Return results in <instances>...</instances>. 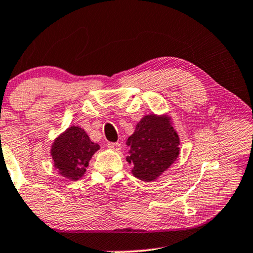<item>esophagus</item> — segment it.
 Instances as JSON below:
<instances>
[{"mask_svg":"<svg viewBox=\"0 0 253 253\" xmlns=\"http://www.w3.org/2000/svg\"><path fill=\"white\" fill-rule=\"evenodd\" d=\"M108 148L111 149V150L113 151H119L120 149H122V144L118 143V142H110V143H108Z\"/></svg>","mask_w":253,"mask_h":253,"instance_id":"34e87169","label":"esophagus"}]
</instances>
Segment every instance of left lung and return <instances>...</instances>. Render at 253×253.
Here are the masks:
<instances>
[{
    "mask_svg": "<svg viewBox=\"0 0 253 253\" xmlns=\"http://www.w3.org/2000/svg\"><path fill=\"white\" fill-rule=\"evenodd\" d=\"M126 144L131 173L145 182L157 180L180 155V137L167 115L144 116Z\"/></svg>",
    "mask_w": 253,
    "mask_h": 253,
    "instance_id": "8db88e82",
    "label": "left lung"
}]
</instances>
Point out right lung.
I'll return each mask as SVG.
<instances>
[{"label": "right lung", "instance_id": "1", "mask_svg": "<svg viewBox=\"0 0 253 253\" xmlns=\"http://www.w3.org/2000/svg\"><path fill=\"white\" fill-rule=\"evenodd\" d=\"M99 150L84 128L70 126L52 142L50 155L58 174L70 181H77L84 176L92 155Z\"/></svg>", "mask_w": 253, "mask_h": 253}]
</instances>
